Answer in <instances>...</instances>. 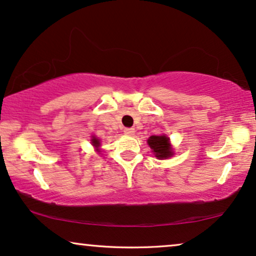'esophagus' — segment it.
I'll use <instances>...</instances> for the list:
<instances>
[{
    "label": "esophagus",
    "instance_id": "1",
    "mask_svg": "<svg viewBox=\"0 0 256 256\" xmlns=\"http://www.w3.org/2000/svg\"><path fill=\"white\" fill-rule=\"evenodd\" d=\"M124 132L126 134H134V128H124Z\"/></svg>",
    "mask_w": 256,
    "mask_h": 256
}]
</instances>
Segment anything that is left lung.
Returning a JSON list of instances; mask_svg holds the SVG:
<instances>
[{"instance_id":"left-lung-1","label":"left lung","mask_w":256,"mask_h":256,"mask_svg":"<svg viewBox=\"0 0 256 256\" xmlns=\"http://www.w3.org/2000/svg\"><path fill=\"white\" fill-rule=\"evenodd\" d=\"M148 143L154 151V156L157 158H169L172 156V150H171V145L169 138L166 136H151L148 139Z\"/></svg>"}]
</instances>
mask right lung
I'll return each instance as SVG.
<instances>
[{
  "label": "right lung",
  "instance_id": "1",
  "mask_svg": "<svg viewBox=\"0 0 256 256\" xmlns=\"http://www.w3.org/2000/svg\"><path fill=\"white\" fill-rule=\"evenodd\" d=\"M92 144L94 145L96 148H98L99 145H100V143H99V139H96V137H93V139H92Z\"/></svg>",
  "mask_w": 256,
  "mask_h": 256
}]
</instances>
